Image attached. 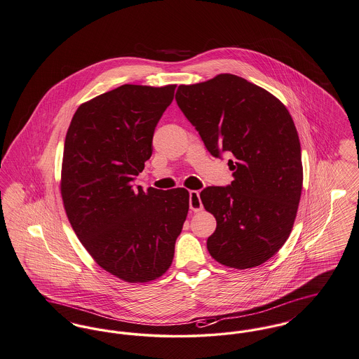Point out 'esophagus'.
Instances as JSON below:
<instances>
[{
  "label": "esophagus",
  "mask_w": 359,
  "mask_h": 359,
  "mask_svg": "<svg viewBox=\"0 0 359 359\" xmlns=\"http://www.w3.org/2000/svg\"><path fill=\"white\" fill-rule=\"evenodd\" d=\"M189 207H191V211H194V212H198V211L203 210V204H201L198 191H189Z\"/></svg>",
  "instance_id": "34e87169"
}]
</instances>
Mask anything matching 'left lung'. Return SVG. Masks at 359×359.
I'll return each mask as SVG.
<instances>
[{
	"label": "left lung",
	"mask_w": 359,
	"mask_h": 359,
	"mask_svg": "<svg viewBox=\"0 0 359 359\" xmlns=\"http://www.w3.org/2000/svg\"><path fill=\"white\" fill-rule=\"evenodd\" d=\"M175 100L210 154L231 158L234 181L200 193L216 219L210 255L237 269L265 263L288 238L302 191L301 144L286 106L230 73L180 86Z\"/></svg>",
	"instance_id": "1"
}]
</instances>
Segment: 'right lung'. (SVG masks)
<instances>
[{
    "mask_svg": "<svg viewBox=\"0 0 359 359\" xmlns=\"http://www.w3.org/2000/svg\"><path fill=\"white\" fill-rule=\"evenodd\" d=\"M175 86L123 84L83 103L67 132L61 194L96 264L130 283L162 276L189 210V191L133 187Z\"/></svg>",
    "mask_w": 359,
    "mask_h": 359,
    "instance_id": "obj_1",
    "label": "right lung"
}]
</instances>
